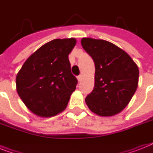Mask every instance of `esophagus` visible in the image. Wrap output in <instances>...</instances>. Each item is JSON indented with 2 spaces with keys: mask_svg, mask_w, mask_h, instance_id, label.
<instances>
[{
  "mask_svg": "<svg viewBox=\"0 0 153 153\" xmlns=\"http://www.w3.org/2000/svg\"><path fill=\"white\" fill-rule=\"evenodd\" d=\"M82 77L81 74H79V76L77 77V79H78V80H79V82H81V81H82Z\"/></svg>",
  "mask_w": 153,
  "mask_h": 153,
  "instance_id": "obj_1",
  "label": "esophagus"
}]
</instances>
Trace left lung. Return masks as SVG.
<instances>
[{
    "label": "left lung",
    "mask_w": 153,
    "mask_h": 153,
    "mask_svg": "<svg viewBox=\"0 0 153 153\" xmlns=\"http://www.w3.org/2000/svg\"><path fill=\"white\" fill-rule=\"evenodd\" d=\"M81 44L95 66L94 87L85 99L87 106L99 116L118 114L137 91L138 67L126 51L110 42L82 38Z\"/></svg>",
    "instance_id": "8db88e82"
}]
</instances>
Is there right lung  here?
<instances>
[{
  "label": "right lung",
  "instance_id": "obj_1",
  "mask_svg": "<svg viewBox=\"0 0 153 153\" xmlns=\"http://www.w3.org/2000/svg\"><path fill=\"white\" fill-rule=\"evenodd\" d=\"M75 44L74 38L53 39L35 51L18 72L16 91L33 114L52 117L66 109L78 83L68 59Z\"/></svg>",
  "mask_w": 153,
  "mask_h": 153
}]
</instances>
